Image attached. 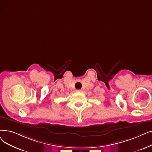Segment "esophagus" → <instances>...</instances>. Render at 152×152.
Instances as JSON below:
<instances>
[{"label": "esophagus", "mask_w": 152, "mask_h": 152, "mask_svg": "<svg viewBox=\"0 0 152 152\" xmlns=\"http://www.w3.org/2000/svg\"><path fill=\"white\" fill-rule=\"evenodd\" d=\"M76 91H81V89H78V90H76Z\"/></svg>", "instance_id": "34e87169"}]
</instances>
